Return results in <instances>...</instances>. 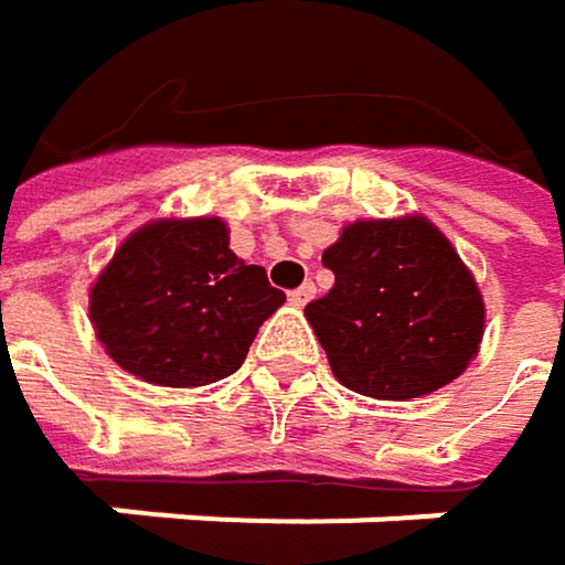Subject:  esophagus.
<instances>
[{
    "label": "esophagus",
    "instance_id": "1",
    "mask_svg": "<svg viewBox=\"0 0 565 565\" xmlns=\"http://www.w3.org/2000/svg\"><path fill=\"white\" fill-rule=\"evenodd\" d=\"M313 294H317V287L307 281V284H300V287H294L287 297H290V303H294V307H303L307 300H313Z\"/></svg>",
    "mask_w": 565,
    "mask_h": 565
}]
</instances>
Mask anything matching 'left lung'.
Returning a JSON list of instances; mask_svg holds the SVG:
<instances>
[{"label":"left lung","mask_w":565,"mask_h":565,"mask_svg":"<svg viewBox=\"0 0 565 565\" xmlns=\"http://www.w3.org/2000/svg\"><path fill=\"white\" fill-rule=\"evenodd\" d=\"M333 287L303 307L333 376L405 402L458 380L484 337V297L422 215L353 222L323 252Z\"/></svg>","instance_id":"1"}]
</instances>
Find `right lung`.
Returning <instances> with one entry per match:
<instances>
[{
  "label": "right lung",
  "mask_w": 565,
  "mask_h": 565,
  "mask_svg": "<svg viewBox=\"0 0 565 565\" xmlns=\"http://www.w3.org/2000/svg\"><path fill=\"white\" fill-rule=\"evenodd\" d=\"M284 303L265 268L228 248L222 218H160L137 228L90 287V323L107 356L153 386L232 376Z\"/></svg>",
  "instance_id": "obj_1"
}]
</instances>
